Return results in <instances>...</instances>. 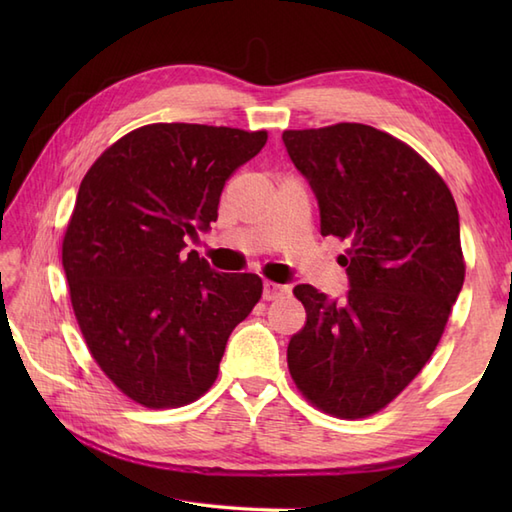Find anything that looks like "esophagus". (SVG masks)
<instances>
[{
  "instance_id": "esophagus-1",
  "label": "esophagus",
  "mask_w": 512,
  "mask_h": 512,
  "mask_svg": "<svg viewBox=\"0 0 512 512\" xmlns=\"http://www.w3.org/2000/svg\"><path fill=\"white\" fill-rule=\"evenodd\" d=\"M284 295H288V286L275 284V281H264V299L266 301H275Z\"/></svg>"
}]
</instances>
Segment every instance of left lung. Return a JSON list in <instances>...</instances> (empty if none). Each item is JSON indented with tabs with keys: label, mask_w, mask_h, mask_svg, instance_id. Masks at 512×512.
<instances>
[{
	"label": "left lung",
	"mask_w": 512,
	"mask_h": 512,
	"mask_svg": "<svg viewBox=\"0 0 512 512\" xmlns=\"http://www.w3.org/2000/svg\"><path fill=\"white\" fill-rule=\"evenodd\" d=\"M321 209V235L347 242L343 301L295 286L306 325L288 369L312 407L358 420L385 409L436 350L464 284L460 217L440 173L396 136L361 123L286 129Z\"/></svg>",
	"instance_id": "obj_1"
}]
</instances>
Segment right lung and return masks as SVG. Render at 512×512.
Instances as JSON below:
<instances>
[{
	"label": "right lung",
	"instance_id": "add662e5",
	"mask_svg": "<svg viewBox=\"0 0 512 512\" xmlns=\"http://www.w3.org/2000/svg\"><path fill=\"white\" fill-rule=\"evenodd\" d=\"M268 132L151 123L81 180L61 259L85 345L118 391L176 409L211 389L228 336L262 299L253 273H215L184 237L217 220L226 180Z\"/></svg>",
	"mask_w": 512,
	"mask_h": 512
}]
</instances>
